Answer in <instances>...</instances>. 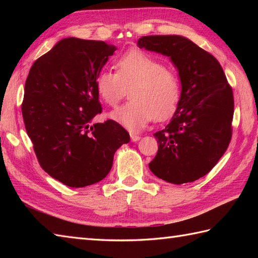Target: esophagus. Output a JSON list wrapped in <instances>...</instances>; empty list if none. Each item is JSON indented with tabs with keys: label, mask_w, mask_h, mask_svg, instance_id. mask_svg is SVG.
I'll return each instance as SVG.
<instances>
[{
	"label": "esophagus",
	"mask_w": 258,
	"mask_h": 258,
	"mask_svg": "<svg viewBox=\"0 0 258 258\" xmlns=\"http://www.w3.org/2000/svg\"><path fill=\"white\" fill-rule=\"evenodd\" d=\"M141 140V136L140 135H136V134H131V141L132 142H138Z\"/></svg>",
	"instance_id": "1"
}]
</instances>
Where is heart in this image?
Masks as SVG:
<instances>
[{
    "label": "heart",
    "instance_id": "1",
    "mask_svg": "<svg viewBox=\"0 0 258 258\" xmlns=\"http://www.w3.org/2000/svg\"><path fill=\"white\" fill-rule=\"evenodd\" d=\"M116 73L103 70L96 75L95 90L108 106H116L130 92V102L108 114L114 122L131 132L143 130L153 119L164 120L176 111L180 87L176 74L155 57L131 50L115 63Z\"/></svg>",
    "mask_w": 258,
    "mask_h": 258
}]
</instances>
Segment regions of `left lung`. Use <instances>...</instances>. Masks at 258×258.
Returning a JSON list of instances; mask_svg holds the SVG:
<instances>
[{
	"label": "left lung",
	"instance_id": "8db88e82",
	"mask_svg": "<svg viewBox=\"0 0 258 258\" xmlns=\"http://www.w3.org/2000/svg\"><path fill=\"white\" fill-rule=\"evenodd\" d=\"M138 46L168 56L180 81L177 108L154 134L158 151L149 167L168 183L194 182L216 165L231 142L233 91L217 59L187 37L142 36Z\"/></svg>",
	"mask_w": 258,
	"mask_h": 258
}]
</instances>
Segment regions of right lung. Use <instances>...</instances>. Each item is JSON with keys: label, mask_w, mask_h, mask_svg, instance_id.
<instances>
[{"label": "right lung", "mask_w": 258, "mask_h": 258, "mask_svg": "<svg viewBox=\"0 0 258 258\" xmlns=\"http://www.w3.org/2000/svg\"><path fill=\"white\" fill-rule=\"evenodd\" d=\"M116 51L103 41L67 37L37 58L27 75L22 114L44 171L70 187L100 182L114 154L130 142L118 123L92 120L102 112L96 75Z\"/></svg>", "instance_id": "1"}]
</instances>
